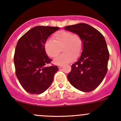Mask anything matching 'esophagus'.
<instances>
[{"mask_svg":"<svg viewBox=\"0 0 121 121\" xmlns=\"http://www.w3.org/2000/svg\"><path fill=\"white\" fill-rule=\"evenodd\" d=\"M63 65H58V68H61L62 67H63Z\"/></svg>","mask_w":121,"mask_h":121,"instance_id":"obj_1","label":"esophagus"}]
</instances>
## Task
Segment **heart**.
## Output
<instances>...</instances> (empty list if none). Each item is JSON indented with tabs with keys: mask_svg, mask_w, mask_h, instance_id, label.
<instances>
[{
	"mask_svg": "<svg viewBox=\"0 0 121 121\" xmlns=\"http://www.w3.org/2000/svg\"><path fill=\"white\" fill-rule=\"evenodd\" d=\"M44 50L51 58H55L60 53V48L64 52L54 60L57 64L69 63L82 53L83 40L80 35L68 30H60L54 34L53 40H46Z\"/></svg>",
	"mask_w": 121,
	"mask_h": 121,
	"instance_id": "obj_1",
	"label": "heart"
}]
</instances>
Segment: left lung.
Listing matches in <instances>:
<instances>
[{
	"label": "left lung",
	"mask_w": 121,
	"mask_h": 121,
	"mask_svg": "<svg viewBox=\"0 0 121 121\" xmlns=\"http://www.w3.org/2000/svg\"><path fill=\"white\" fill-rule=\"evenodd\" d=\"M64 29L80 35L83 49L78 60L71 65L67 78L74 87L90 92L102 82L108 70L109 53L103 35L85 23L67 26Z\"/></svg>",
	"instance_id": "8db88e82"
}]
</instances>
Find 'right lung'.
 Listing matches in <instances>:
<instances>
[{"label":"right lung","mask_w":121,"mask_h":121,"mask_svg":"<svg viewBox=\"0 0 121 121\" xmlns=\"http://www.w3.org/2000/svg\"><path fill=\"white\" fill-rule=\"evenodd\" d=\"M58 27L36 26L23 35L18 41L14 55L17 78L26 91L40 94L53 81L58 68L49 65L52 60L44 50V43Z\"/></svg>","instance_id":"add662e5"}]
</instances>
